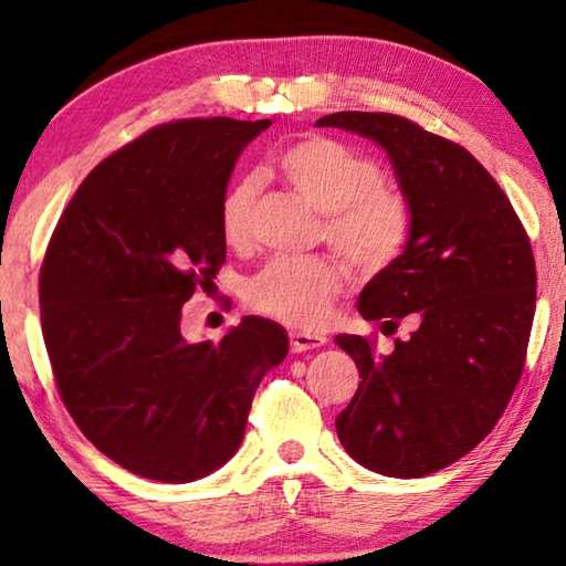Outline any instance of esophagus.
<instances>
[{"label": "esophagus", "instance_id": "34e87169", "mask_svg": "<svg viewBox=\"0 0 566 566\" xmlns=\"http://www.w3.org/2000/svg\"><path fill=\"white\" fill-rule=\"evenodd\" d=\"M324 342H327V339H324L322 334H306V332H292V334H290L292 352H296V354L317 349V347H322Z\"/></svg>", "mask_w": 566, "mask_h": 566}]
</instances>
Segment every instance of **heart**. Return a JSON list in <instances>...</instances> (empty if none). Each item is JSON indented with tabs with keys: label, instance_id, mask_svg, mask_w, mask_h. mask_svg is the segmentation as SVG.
Returning a JSON list of instances; mask_svg holds the SVG:
<instances>
[{
	"label": "heart",
	"instance_id": "b5f03b06",
	"mask_svg": "<svg viewBox=\"0 0 566 566\" xmlns=\"http://www.w3.org/2000/svg\"><path fill=\"white\" fill-rule=\"evenodd\" d=\"M276 167L296 195L324 214V234L354 270L375 272L399 254L409 232L405 199L381 187L375 159L322 134L294 139L276 155ZM262 185L237 179L219 205L227 244L242 247L252 237ZM342 290V274L329 260L276 256L249 282L247 302L296 329H314L329 317Z\"/></svg>",
	"mask_w": 566,
	"mask_h": 566
}]
</instances>
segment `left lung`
<instances>
[{"label": "left lung", "instance_id": "1", "mask_svg": "<svg viewBox=\"0 0 566 566\" xmlns=\"http://www.w3.org/2000/svg\"><path fill=\"white\" fill-rule=\"evenodd\" d=\"M317 127L385 149L409 209L397 260L375 274L357 310L381 332L407 314L419 329L395 352L339 334L359 389L337 417L347 454L369 472L415 479L449 467L492 432L524 369L536 270L520 217L464 147L397 114L337 112Z\"/></svg>", "mask_w": 566, "mask_h": 566}]
</instances>
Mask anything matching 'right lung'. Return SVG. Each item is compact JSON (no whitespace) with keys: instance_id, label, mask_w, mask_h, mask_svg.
I'll use <instances>...</instances> for the list:
<instances>
[{"instance_id":"obj_1","label":"right lung","mask_w":566,"mask_h":566,"mask_svg":"<svg viewBox=\"0 0 566 566\" xmlns=\"http://www.w3.org/2000/svg\"><path fill=\"white\" fill-rule=\"evenodd\" d=\"M272 119L161 124L90 171L46 247L42 334L64 407L132 474L187 484L242 444L260 381L290 352L282 324L244 317L187 342L181 304L227 256L219 205Z\"/></svg>"}]
</instances>
